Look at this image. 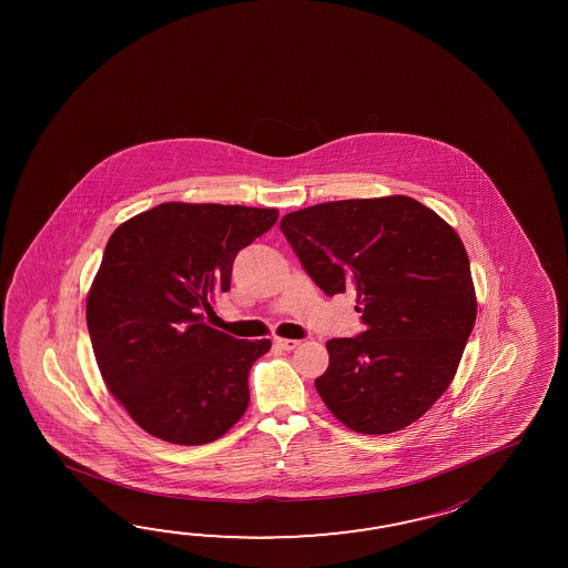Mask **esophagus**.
Returning a JSON list of instances; mask_svg holds the SVG:
<instances>
[{
    "instance_id": "1",
    "label": "esophagus",
    "mask_w": 568,
    "mask_h": 568,
    "mask_svg": "<svg viewBox=\"0 0 568 568\" xmlns=\"http://www.w3.org/2000/svg\"><path fill=\"white\" fill-rule=\"evenodd\" d=\"M274 345L282 351H292L301 345V341H296V338L274 337Z\"/></svg>"
}]
</instances>
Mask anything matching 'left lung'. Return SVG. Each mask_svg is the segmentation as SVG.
Returning <instances> with one entry per match:
<instances>
[{
  "label": "left lung",
  "mask_w": 568,
  "mask_h": 568,
  "mask_svg": "<svg viewBox=\"0 0 568 568\" xmlns=\"http://www.w3.org/2000/svg\"><path fill=\"white\" fill-rule=\"evenodd\" d=\"M280 230L325 294L355 292L365 325L326 341L314 379L326 408L362 435L416 423L450 386L477 316L459 233L404 194L306 206Z\"/></svg>",
  "instance_id": "1"
}]
</instances>
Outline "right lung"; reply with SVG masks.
<instances>
[{
    "instance_id": "obj_1",
    "label": "right lung",
    "mask_w": 568,
    "mask_h": 568,
    "mask_svg": "<svg viewBox=\"0 0 568 568\" xmlns=\"http://www.w3.org/2000/svg\"><path fill=\"white\" fill-rule=\"evenodd\" d=\"M276 219L278 209L162 203L109 237L87 326L111 396L148 435L206 445L247 410V375L272 343L231 337L205 313L230 290L237 252Z\"/></svg>"
}]
</instances>
